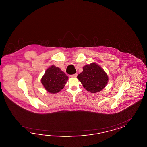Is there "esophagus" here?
<instances>
[{
    "label": "esophagus",
    "instance_id": "34e87169",
    "mask_svg": "<svg viewBox=\"0 0 147 147\" xmlns=\"http://www.w3.org/2000/svg\"><path fill=\"white\" fill-rule=\"evenodd\" d=\"M77 74H74V75H70V77H72V78L77 77Z\"/></svg>",
    "mask_w": 147,
    "mask_h": 147
}]
</instances>
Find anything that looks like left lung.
<instances>
[{"label": "left lung", "mask_w": 147, "mask_h": 147, "mask_svg": "<svg viewBox=\"0 0 147 147\" xmlns=\"http://www.w3.org/2000/svg\"><path fill=\"white\" fill-rule=\"evenodd\" d=\"M77 78L84 87L91 93L99 92L106 86L108 77L100 66L95 63L86 65Z\"/></svg>", "instance_id": "1"}]
</instances>
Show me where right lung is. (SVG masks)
<instances>
[{
    "label": "right lung",
    "mask_w": 147,
    "mask_h": 147,
    "mask_svg": "<svg viewBox=\"0 0 147 147\" xmlns=\"http://www.w3.org/2000/svg\"><path fill=\"white\" fill-rule=\"evenodd\" d=\"M68 77L60 68L55 66L50 67L41 78V83L46 90L55 94L59 92L65 87Z\"/></svg>",
    "instance_id": "obj_1"
}]
</instances>
